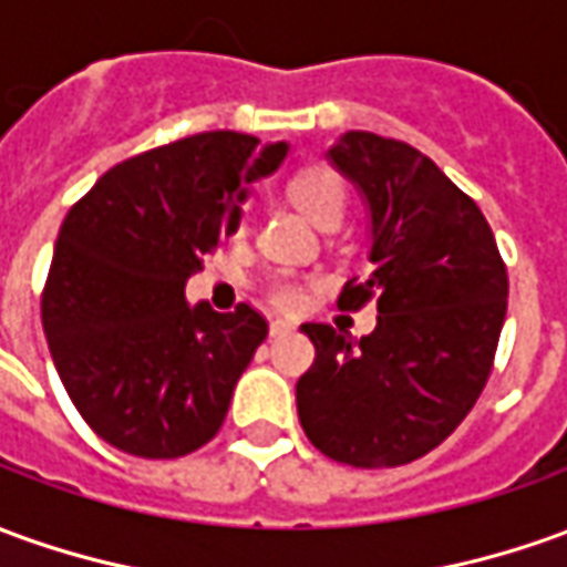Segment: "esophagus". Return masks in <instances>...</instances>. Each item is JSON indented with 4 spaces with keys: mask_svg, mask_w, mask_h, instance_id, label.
I'll return each mask as SVG.
<instances>
[{
    "mask_svg": "<svg viewBox=\"0 0 567 567\" xmlns=\"http://www.w3.org/2000/svg\"><path fill=\"white\" fill-rule=\"evenodd\" d=\"M292 330H296V327H292L290 321H271V327H268V333L275 336H287V333H292Z\"/></svg>",
    "mask_w": 567,
    "mask_h": 567,
    "instance_id": "esophagus-1",
    "label": "esophagus"
}]
</instances>
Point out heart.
Wrapping results in <instances>:
<instances>
[{"mask_svg": "<svg viewBox=\"0 0 567 567\" xmlns=\"http://www.w3.org/2000/svg\"><path fill=\"white\" fill-rule=\"evenodd\" d=\"M290 197L306 213V218H311L318 228H323V225H339L342 216H346V206H349L346 182L330 166H308V169L299 172L292 178ZM268 296L280 308H296L302 302V290L292 284L290 277H275L268 284Z\"/></svg>", "mask_w": 567, "mask_h": 567, "instance_id": "obj_1", "label": "heart"}]
</instances>
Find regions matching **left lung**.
<instances>
[{
	"label": "left lung",
	"instance_id": "obj_1",
	"mask_svg": "<svg viewBox=\"0 0 567 567\" xmlns=\"http://www.w3.org/2000/svg\"><path fill=\"white\" fill-rule=\"evenodd\" d=\"M327 159L367 209L370 275L339 306L377 296L361 339L302 323L315 364L296 382L308 441L336 463L404 466L463 423L485 389L509 280L485 216L410 144L346 132Z\"/></svg>",
	"mask_w": 567,
	"mask_h": 567
}]
</instances>
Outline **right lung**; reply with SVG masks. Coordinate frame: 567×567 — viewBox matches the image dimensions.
Segmentation results:
<instances>
[{
    "instance_id": "right-lung-1",
    "label": "right lung",
    "mask_w": 567,
    "mask_h": 567,
    "mask_svg": "<svg viewBox=\"0 0 567 567\" xmlns=\"http://www.w3.org/2000/svg\"><path fill=\"white\" fill-rule=\"evenodd\" d=\"M287 154V142L200 132L113 166L68 213L42 330L70 401L107 444L175 460L216 439L268 323L249 306H190L185 284Z\"/></svg>"
}]
</instances>
